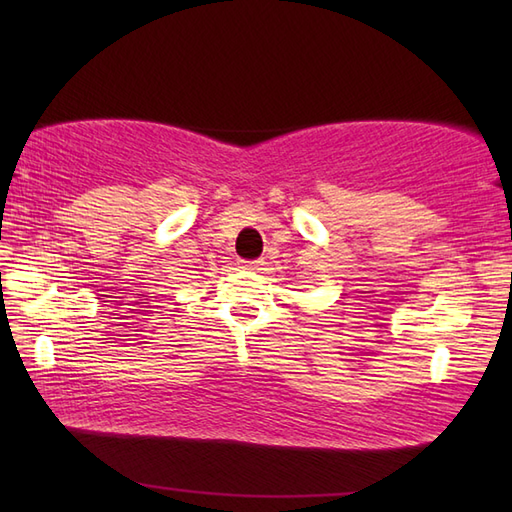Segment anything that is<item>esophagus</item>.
<instances>
[{
  "mask_svg": "<svg viewBox=\"0 0 512 512\" xmlns=\"http://www.w3.org/2000/svg\"><path fill=\"white\" fill-rule=\"evenodd\" d=\"M262 265H265V262H262V260H245L243 262V267L245 269H252V271H260Z\"/></svg>",
  "mask_w": 512,
  "mask_h": 512,
  "instance_id": "34e87169",
  "label": "esophagus"
}]
</instances>
